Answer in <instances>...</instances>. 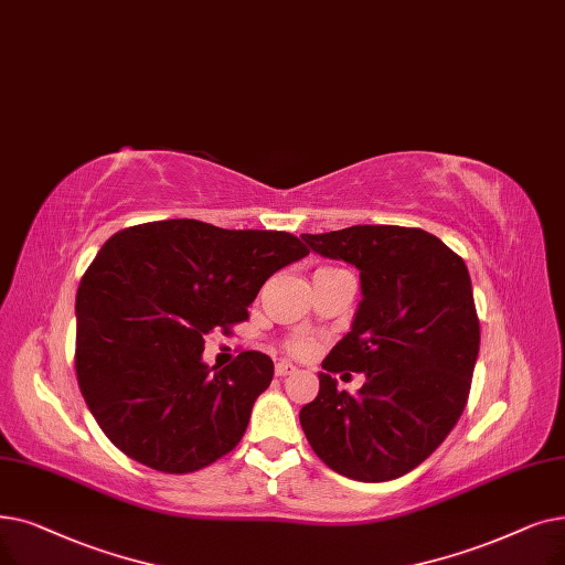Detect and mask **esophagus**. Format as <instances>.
Listing matches in <instances>:
<instances>
[{
	"label": "esophagus",
	"mask_w": 565,
	"mask_h": 565,
	"mask_svg": "<svg viewBox=\"0 0 565 565\" xmlns=\"http://www.w3.org/2000/svg\"><path fill=\"white\" fill-rule=\"evenodd\" d=\"M275 374L277 376H288V374H296V366H292L290 362H277V366H275Z\"/></svg>",
	"instance_id": "1"
}]
</instances>
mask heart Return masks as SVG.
<instances>
[{"label":"heart","mask_w":565,"mask_h":565,"mask_svg":"<svg viewBox=\"0 0 565 565\" xmlns=\"http://www.w3.org/2000/svg\"><path fill=\"white\" fill-rule=\"evenodd\" d=\"M284 347L290 355H309L316 351V339L309 334H296V337L286 339Z\"/></svg>","instance_id":"obj_1"}]
</instances>
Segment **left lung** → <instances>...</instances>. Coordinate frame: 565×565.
Instances as JSON below:
<instances>
[{
  "mask_svg": "<svg viewBox=\"0 0 565 565\" xmlns=\"http://www.w3.org/2000/svg\"><path fill=\"white\" fill-rule=\"evenodd\" d=\"M302 239L360 269L362 302L300 425L332 471L395 480L444 444L469 402L480 349L469 269L423 228L351 226ZM341 371L367 376L358 396L335 390Z\"/></svg>",
  "mask_w": 565,
  "mask_h": 565,
  "instance_id": "8db88e82",
  "label": "left lung"
}]
</instances>
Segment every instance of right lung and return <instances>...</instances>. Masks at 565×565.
Returning <instances> with one entry per match:
<instances>
[{
    "label": "right lung",
    "instance_id": "obj_1",
    "mask_svg": "<svg viewBox=\"0 0 565 565\" xmlns=\"http://www.w3.org/2000/svg\"><path fill=\"white\" fill-rule=\"evenodd\" d=\"M309 254L284 231H226L166 218L115 233L76 296V376L104 434L163 473H193L247 431L275 364L239 353L224 370L201 355L231 334L277 269Z\"/></svg>",
    "mask_w": 565,
    "mask_h": 565
}]
</instances>
